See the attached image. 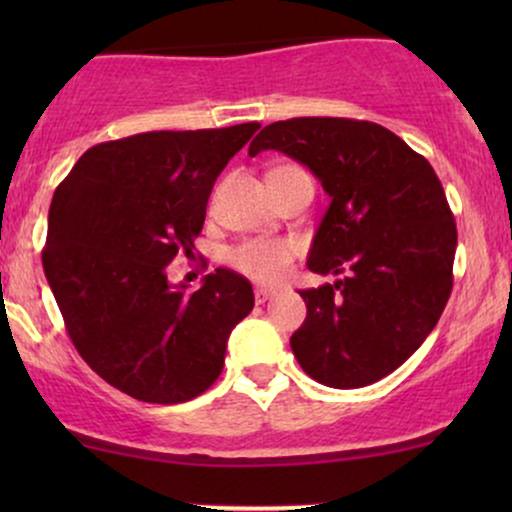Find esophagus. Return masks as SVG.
<instances>
[{
	"mask_svg": "<svg viewBox=\"0 0 512 512\" xmlns=\"http://www.w3.org/2000/svg\"><path fill=\"white\" fill-rule=\"evenodd\" d=\"M272 296H274V291L267 289V286H255V301L257 303L269 301V298H272Z\"/></svg>",
	"mask_w": 512,
	"mask_h": 512,
	"instance_id": "34e87169",
	"label": "esophagus"
}]
</instances>
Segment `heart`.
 Segmentation results:
<instances>
[{"label":"heart","mask_w":512,"mask_h":512,"mask_svg":"<svg viewBox=\"0 0 512 512\" xmlns=\"http://www.w3.org/2000/svg\"><path fill=\"white\" fill-rule=\"evenodd\" d=\"M293 168V166H281ZM276 168V170H281ZM274 173V170H272ZM296 243L284 238H250L233 245L228 250L226 260L236 272L248 276L260 284H276L291 272V264L296 260Z\"/></svg>","instance_id":"b5f03b06"}]
</instances>
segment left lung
Returning <instances> with one entry per match:
<instances>
[{
	"mask_svg": "<svg viewBox=\"0 0 512 512\" xmlns=\"http://www.w3.org/2000/svg\"><path fill=\"white\" fill-rule=\"evenodd\" d=\"M308 166L332 197L308 267L342 274L298 291L305 322L291 349L310 378L337 390L378 383L424 344L452 291L455 216L436 170L383 125L293 117L252 139Z\"/></svg>",
	"mask_w": 512,
	"mask_h": 512,
	"instance_id": "8db88e82",
	"label": "left lung"
}]
</instances>
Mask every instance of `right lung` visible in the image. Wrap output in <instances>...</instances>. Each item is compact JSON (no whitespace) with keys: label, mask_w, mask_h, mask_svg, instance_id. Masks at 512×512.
<instances>
[{"label":"right lung","mask_w":512,"mask_h":512,"mask_svg":"<svg viewBox=\"0 0 512 512\" xmlns=\"http://www.w3.org/2000/svg\"><path fill=\"white\" fill-rule=\"evenodd\" d=\"M260 122L144 132L91 146L57 185L43 269L69 339L125 395L180 404L216 383L233 327L255 305L233 269L202 289L173 286L166 267L192 255L226 163Z\"/></svg>","instance_id":"1"}]
</instances>
